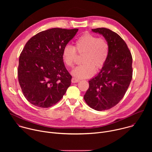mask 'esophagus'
I'll list each match as a JSON object with an SVG mask.
<instances>
[{"label": "esophagus", "mask_w": 152, "mask_h": 152, "mask_svg": "<svg viewBox=\"0 0 152 152\" xmlns=\"http://www.w3.org/2000/svg\"><path fill=\"white\" fill-rule=\"evenodd\" d=\"M80 80H79V79H77L76 78H75V77H73L72 79V83H77V82H79Z\"/></svg>", "instance_id": "1"}]
</instances>
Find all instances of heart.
<instances>
[{
    "instance_id": "obj_1",
    "label": "heart",
    "mask_w": 152,
    "mask_h": 152,
    "mask_svg": "<svg viewBox=\"0 0 152 152\" xmlns=\"http://www.w3.org/2000/svg\"><path fill=\"white\" fill-rule=\"evenodd\" d=\"M75 46H65L62 51V59L64 64L72 67L76 56V52L83 53L82 64L72 71V75L78 79L92 76L96 70L99 71L105 64L109 55L110 47L107 42L103 38L90 34H85L75 41Z\"/></svg>"
}]
</instances>
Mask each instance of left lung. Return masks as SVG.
I'll use <instances>...</instances> for the list:
<instances>
[{"label":"left lung","instance_id":"8db88e82","mask_svg":"<svg viewBox=\"0 0 152 152\" xmlns=\"http://www.w3.org/2000/svg\"><path fill=\"white\" fill-rule=\"evenodd\" d=\"M92 32L103 35L110 52L100 72L89 80V88L83 98L93 109L104 111L123 98L132 78V57L126 43L117 33L104 28Z\"/></svg>","mask_w":152,"mask_h":152}]
</instances>
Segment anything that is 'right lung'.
<instances>
[{
  "label": "right lung",
  "mask_w": 152,
  "mask_h": 152,
  "mask_svg": "<svg viewBox=\"0 0 152 152\" xmlns=\"http://www.w3.org/2000/svg\"><path fill=\"white\" fill-rule=\"evenodd\" d=\"M78 29L52 28L39 32L25 46L19 58L18 78L31 104L49 107L59 102L71 85L62 51Z\"/></svg>",
  "instance_id": "add662e5"
}]
</instances>
